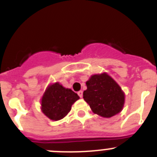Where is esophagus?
I'll return each instance as SVG.
<instances>
[{
    "label": "esophagus",
    "mask_w": 157,
    "mask_h": 157,
    "mask_svg": "<svg viewBox=\"0 0 157 157\" xmlns=\"http://www.w3.org/2000/svg\"><path fill=\"white\" fill-rule=\"evenodd\" d=\"M77 94L79 95L80 98H82V97H83V91H82V90H80V91L77 92Z\"/></svg>",
    "instance_id": "1"
}]
</instances>
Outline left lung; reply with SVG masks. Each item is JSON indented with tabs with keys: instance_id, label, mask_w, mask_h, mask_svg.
<instances>
[{
	"instance_id": "left-lung-1",
	"label": "left lung",
	"mask_w": 157,
	"mask_h": 157,
	"mask_svg": "<svg viewBox=\"0 0 157 157\" xmlns=\"http://www.w3.org/2000/svg\"><path fill=\"white\" fill-rule=\"evenodd\" d=\"M83 91V99L90 105L94 113L110 118L121 111L125 94L118 83L107 74L91 76Z\"/></svg>"
}]
</instances>
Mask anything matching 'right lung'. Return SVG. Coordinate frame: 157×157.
<instances>
[{
  "mask_svg": "<svg viewBox=\"0 0 157 157\" xmlns=\"http://www.w3.org/2000/svg\"><path fill=\"white\" fill-rule=\"evenodd\" d=\"M80 98L77 94L59 83L50 85L42 98V111L51 120L58 121L71 110L72 105Z\"/></svg>",
  "mask_w": 157,
  "mask_h": 157,
  "instance_id": "obj_1",
  "label": "right lung"
}]
</instances>
